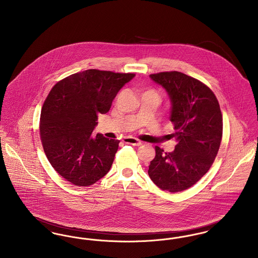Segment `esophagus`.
<instances>
[{"mask_svg":"<svg viewBox=\"0 0 258 258\" xmlns=\"http://www.w3.org/2000/svg\"><path fill=\"white\" fill-rule=\"evenodd\" d=\"M123 141L125 144H131L134 146H140L142 144L141 141H139L138 139L134 138V137H125V138H123Z\"/></svg>","mask_w":258,"mask_h":258,"instance_id":"obj_1","label":"esophagus"}]
</instances>
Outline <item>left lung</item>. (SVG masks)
<instances>
[{
	"instance_id": "left-lung-1",
	"label": "left lung",
	"mask_w": 258,
	"mask_h": 258,
	"mask_svg": "<svg viewBox=\"0 0 258 258\" xmlns=\"http://www.w3.org/2000/svg\"><path fill=\"white\" fill-rule=\"evenodd\" d=\"M150 77L170 98L177 145L171 153L156 146L148 174L161 189L182 191L197 183L217 157L222 137L220 104L209 87L186 74L166 72Z\"/></svg>"
}]
</instances>
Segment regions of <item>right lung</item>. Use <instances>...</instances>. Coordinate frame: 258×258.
I'll use <instances>...</instances> for the list:
<instances>
[{
	"label": "right lung",
	"instance_id": "1",
	"mask_svg": "<svg viewBox=\"0 0 258 258\" xmlns=\"http://www.w3.org/2000/svg\"><path fill=\"white\" fill-rule=\"evenodd\" d=\"M135 74L88 70L59 81L50 91L40 115L39 133L52 167L74 185L95 184L110 170L119 140L92 134L98 116Z\"/></svg>",
	"mask_w": 258,
	"mask_h": 258
}]
</instances>
